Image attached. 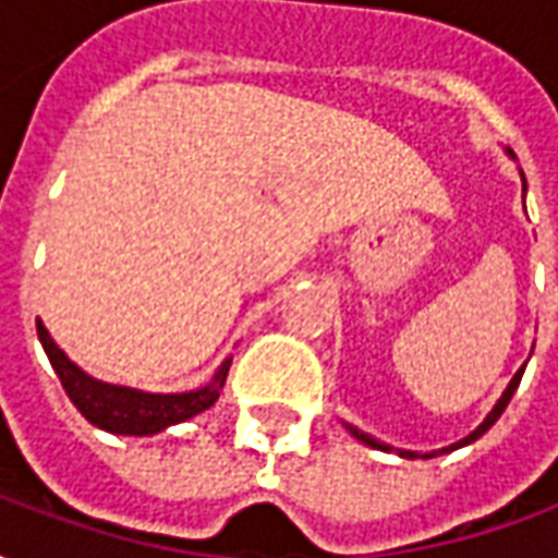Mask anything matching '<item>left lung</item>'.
Masks as SVG:
<instances>
[{
  "label": "left lung",
  "instance_id": "obj_1",
  "mask_svg": "<svg viewBox=\"0 0 558 558\" xmlns=\"http://www.w3.org/2000/svg\"><path fill=\"white\" fill-rule=\"evenodd\" d=\"M523 371H526V364H523V367H520V371H517V374H514V379L508 383V388H505V391H502V398L496 400V407H493V410H490V415L481 421L478 427L469 433L466 439H460V442L448 445V448H442V451H430V454H421V457H424V460H430V457H436V454H448V451H457V448H463V445L475 442L478 436H484V433L490 430L493 424L499 421V415H502V412H505V407H508V400L514 398V391H517V386H520V376H523ZM347 430H350L352 436H355V439H362L364 445H371V448H379V451H395L391 445L379 442V439H374V436H367V433H362V430H359V427H352V424H347ZM398 454L407 457V460H415V457H418V454H415V451H398Z\"/></svg>",
  "mask_w": 558,
  "mask_h": 558
}]
</instances>
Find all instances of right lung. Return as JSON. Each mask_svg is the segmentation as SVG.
Returning a JSON list of instances; mask_svg holds the SVG:
<instances>
[{
	"instance_id": "right-lung-1",
	"label": "right lung",
	"mask_w": 558,
	"mask_h": 558,
	"mask_svg": "<svg viewBox=\"0 0 558 558\" xmlns=\"http://www.w3.org/2000/svg\"><path fill=\"white\" fill-rule=\"evenodd\" d=\"M35 326H38V340H41L44 352L53 364L56 376H59L71 403L83 412V418L89 424L107 433H119V436H155L172 424H182V421L206 412L208 407H215L232 364V359H227L218 367V374L211 376V383L196 388V391L148 395V391H137V388L110 386V383H101L86 371H80L77 364L56 347V340L50 338V331L44 328L41 319Z\"/></svg>"
}]
</instances>
